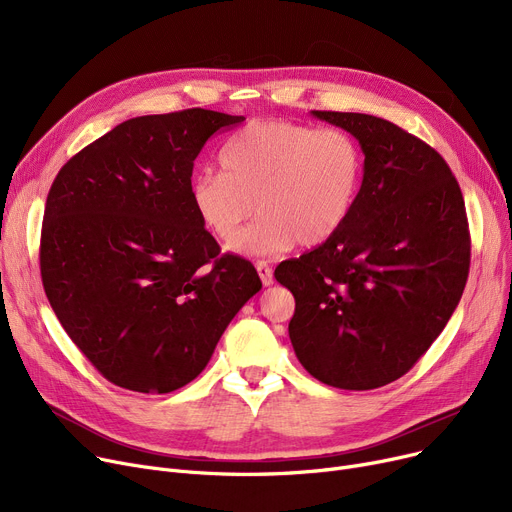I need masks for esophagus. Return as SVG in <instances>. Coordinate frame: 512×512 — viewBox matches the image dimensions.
I'll use <instances>...</instances> for the list:
<instances>
[{
    "label": "esophagus",
    "mask_w": 512,
    "mask_h": 512,
    "mask_svg": "<svg viewBox=\"0 0 512 512\" xmlns=\"http://www.w3.org/2000/svg\"><path fill=\"white\" fill-rule=\"evenodd\" d=\"M255 270L263 282V286H272L274 284V274H272V267L267 265L265 261H257L255 263Z\"/></svg>",
    "instance_id": "esophagus-1"
}]
</instances>
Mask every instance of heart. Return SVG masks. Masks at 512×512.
I'll return each mask as SVG.
<instances>
[{"label": "heart", "mask_w": 512, "mask_h": 512, "mask_svg": "<svg viewBox=\"0 0 512 512\" xmlns=\"http://www.w3.org/2000/svg\"><path fill=\"white\" fill-rule=\"evenodd\" d=\"M220 166L193 180L191 203L209 234L224 245L234 240L232 251L247 257L278 255L297 242L324 245L351 215L363 176L351 134L290 120L242 126L224 143ZM255 208L260 218L241 235Z\"/></svg>", "instance_id": "b5f03b06"}]
</instances>
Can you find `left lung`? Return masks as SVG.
<instances>
[{
    "label": "left lung",
    "instance_id": "left-lung-1",
    "mask_svg": "<svg viewBox=\"0 0 512 512\" xmlns=\"http://www.w3.org/2000/svg\"><path fill=\"white\" fill-rule=\"evenodd\" d=\"M311 114L359 141L363 182L344 226L274 276L297 301L288 336L301 365L328 386L373 390L419 361L463 297L465 201L442 155L396 124Z\"/></svg>",
    "mask_w": 512,
    "mask_h": 512
}]
</instances>
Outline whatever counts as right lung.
Returning <instances> with one entry per match:
<instances>
[{"label": "right lung", "mask_w": 512, "mask_h": 512, "mask_svg": "<svg viewBox=\"0 0 512 512\" xmlns=\"http://www.w3.org/2000/svg\"><path fill=\"white\" fill-rule=\"evenodd\" d=\"M242 120L201 107L130 118L49 188L45 294L80 353L120 388L168 394L193 382L261 290L247 259L220 257L191 203L203 145Z\"/></svg>", "instance_id": "add662e5"}]
</instances>
